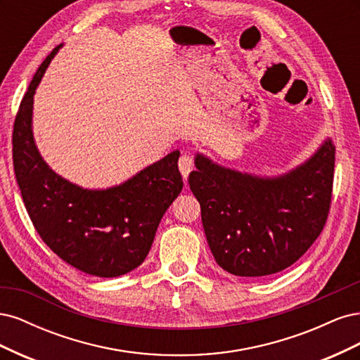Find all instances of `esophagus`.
<instances>
[{"mask_svg": "<svg viewBox=\"0 0 360 360\" xmlns=\"http://www.w3.org/2000/svg\"><path fill=\"white\" fill-rule=\"evenodd\" d=\"M193 168H195V162L191 155H183L179 159V169L184 180H188V176L191 174V171H193Z\"/></svg>", "mask_w": 360, "mask_h": 360, "instance_id": "esophagus-1", "label": "esophagus"}]
</instances>
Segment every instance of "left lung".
Masks as SVG:
<instances>
[{
    "mask_svg": "<svg viewBox=\"0 0 360 360\" xmlns=\"http://www.w3.org/2000/svg\"><path fill=\"white\" fill-rule=\"evenodd\" d=\"M189 186L212 254L228 274L266 276L290 267L317 240L332 202L330 139L296 169L258 177L197 155Z\"/></svg>",
    "mask_w": 360,
    "mask_h": 360,
    "instance_id": "8db88e82",
    "label": "left lung"
}]
</instances>
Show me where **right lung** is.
<instances>
[{"label":"right lung","instance_id":"obj_1","mask_svg":"<svg viewBox=\"0 0 360 360\" xmlns=\"http://www.w3.org/2000/svg\"><path fill=\"white\" fill-rule=\"evenodd\" d=\"M57 46L41 63L13 126V168L36 231L75 269L99 278L122 276L146 259L162 216L183 189L176 150L110 189H82L41 159L31 127L32 97Z\"/></svg>","mask_w":360,"mask_h":360}]
</instances>
